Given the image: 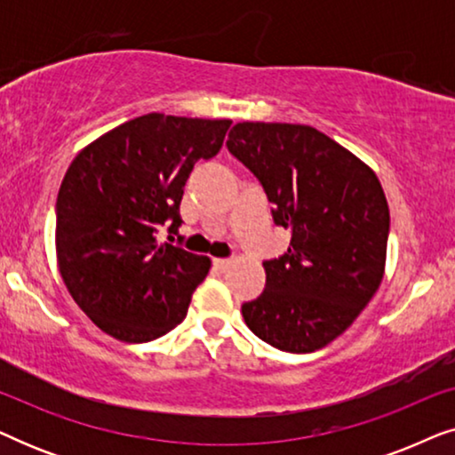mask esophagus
<instances>
[{
    "instance_id": "34e87169",
    "label": "esophagus",
    "mask_w": 455,
    "mask_h": 455,
    "mask_svg": "<svg viewBox=\"0 0 455 455\" xmlns=\"http://www.w3.org/2000/svg\"><path fill=\"white\" fill-rule=\"evenodd\" d=\"M229 265H232V260L229 259H213V267L217 271H228Z\"/></svg>"
}]
</instances>
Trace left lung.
Wrapping results in <instances>:
<instances>
[{
	"label": "left lung",
	"mask_w": 455,
	"mask_h": 455,
	"mask_svg": "<svg viewBox=\"0 0 455 455\" xmlns=\"http://www.w3.org/2000/svg\"><path fill=\"white\" fill-rule=\"evenodd\" d=\"M228 151L273 203L288 252L265 260L259 298L242 304L251 331L277 350L315 352L352 325L383 279L389 207L375 172L313 126L242 122Z\"/></svg>",
	"instance_id": "left-lung-1"
}]
</instances>
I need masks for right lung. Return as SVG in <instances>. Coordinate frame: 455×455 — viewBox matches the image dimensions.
<instances>
[{
  "instance_id": "right-lung-1",
  "label": "right lung",
  "mask_w": 455,
  "mask_h": 455,
  "mask_svg": "<svg viewBox=\"0 0 455 455\" xmlns=\"http://www.w3.org/2000/svg\"><path fill=\"white\" fill-rule=\"evenodd\" d=\"M229 120L134 117L83 148L55 203V246L74 302L111 338L145 344L184 321L211 260L157 244L180 228L184 184L220 153Z\"/></svg>"
}]
</instances>
